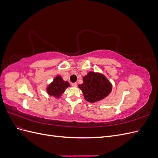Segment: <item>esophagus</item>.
I'll use <instances>...</instances> for the list:
<instances>
[{
	"instance_id": "obj_1",
	"label": "esophagus",
	"mask_w": 158,
	"mask_h": 158,
	"mask_svg": "<svg viewBox=\"0 0 158 158\" xmlns=\"http://www.w3.org/2000/svg\"><path fill=\"white\" fill-rule=\"evenodd\" d=\"M72 85H73V87H76L77 86V83H72Z\"/></svg>"
}]
</instances>
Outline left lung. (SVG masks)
Here are the masks:
<instances>
[{
	"label": "left lung",
	"mask_w": 158,
	"mask_h": 158,
	"mask_svg": "<svg viewBox=\"0 0 158 158\" xmlns=\"http://www.w3.org/2000/svg\"><path fill=\"white\" fill-rule=\"evenodd\" d=\"M84 99L95 103L106 98L112 90V84L103 74L89 72L83 77V83L78 85Z\"/></svg>",
	"instance_id": "obj_1"
}]
</instances>
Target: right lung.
<instances>
[{
    "instance_id": "obj_1",
    "label": "right lung",
    "mask_w": 158,
    "mask_h": 158,
    "mask_svg": "<svg viewBox=\"0 0 158 158\" xmlns=\"http://www.w3.org/2000/svg\"><path fill=\"white\" fill-rule=\"evenodd\" d=\"M70 85L69 82L63 80L60 76H56L55 77L53 81L47 87V93L51 96L59 98L64 92L66 89L70 87Z\"/></svg>"
}]
</instances>
